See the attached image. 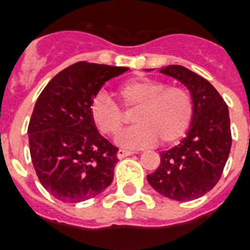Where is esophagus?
<instances>
[{"label":"esophagus","instance_id":"esophagus-1","mask_svg":"<svg viewBox=\"0 0 250 250\" xmlns=\"http://www.w3.org/2000/svg\"><path fill=\"white\" fill-rule=\"evenodd\" d=\"M133 154H134V151H130V150H125V149H120L117 153V157L120 159H123V158H126V157H130V155H133Z\"/></svg>","mask_w":250,"mask_h":250}]
</instances>
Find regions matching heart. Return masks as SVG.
I'll return each mask as SVG.
<instances>
[{"instance_id":"obj_1","label":"heart","mask_w":250,"mask_h":250,"mask_svg":"<svg viewBox=\"0 0 250 250\" xmlns=\"http://www.w3.org/2000/svg\"><path fill=\"white\" fill-rule=\"evenodd\" d=\"M116 96L126 112H135L136 125L117 138L123 146L145 147L158 140L162 145H171L185 136L192 121V96L181 85H166L157 79H133L116 89ZM89 113L105 136H117L126 124L123 109L103 93L93 97Z\"/></svg>"}]
</instances>
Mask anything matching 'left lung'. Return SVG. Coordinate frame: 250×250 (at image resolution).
Segmentation results:
<instances>
[{
  "label": "left lung",
  "mask_w": 250,
  "mask_h": 250,
  "mask_svg": "<svg viewBox=\"0 0 250 250\" xmlns=\"http://www.w3.org/2000/svg\"><path fill=\"white\" fill-rule=\"evenodd\" d=\"M188 88L194 116L187 137L161 153L158 168L147 175L157 192L172 200H194L211 191L221 178L232 145L228 106L211 83L182 65L161 69Z\"/></svg>",
  "instance_id": "8db88e82"
}]
</instances>
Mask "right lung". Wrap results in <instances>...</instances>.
Wrapping results in <instances>:
<instances>
[{
    "mask_svg": "<svg viewBox=\"0 0 250 250\" xmlns=\"http://www.w3.org/2000/svg\"><path fill=\"white\" fill-rule=\"evenodd\" d=\"M127 69L78 62L39 95L27 129L30 155L39 182L58 200L84 202L113 181L118 149L99 133L89 106L105 82Z\"/></svg>",
    "mask_w": 250,
    "mask_h": 250,
    "instance_id": "obj_1",
    "label": "right lung"
}]
</instances>
